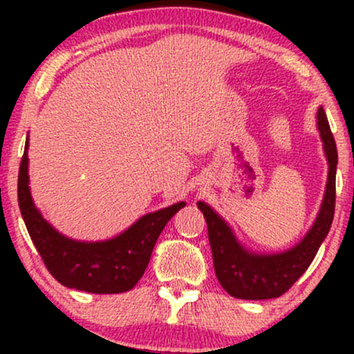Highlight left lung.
<instances>
[{"label":"left lung","mask_w":354,"mask_h":354,"mask_svg":"<svg viewBox=\"0 0 354 354\" xmlns=\"http://www.w3.org/2000/svg\"><path fill=\"white\" fill-rule=\"evenodd\" d=\"M26 136L18 173V205L31 241L44 266L63 286L96 295L124 293L143 276L154 243L185 203L154 211L133 223L128 230L104 241H76L55 230L35 206L28 176Z\"/></svg>","instance_id":"obj_1"}]
</instances>
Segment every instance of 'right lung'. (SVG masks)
Here are the masks:
<instances>
[{
    "label": "right lung",
    "instance_id": "1",
    "mask_svg": "<svg viewBox=\"0 0 354 354\" xmlns=\"http://www.w3.org/2000/svg\"><path fill=\"white\" fill-rule=\"evenodd\" d=\"M318 129L328 160L326 189L315 225L299 241V245L291 248L290 251L271 256L248 253L236 241L225 219L219 218L208 205L198 203V208L205 214L208 225V238L218 281L234 298L268 299L281 296L311 265L318 248L331 228L336 201L338 151L326 118L318 120Z\"/></svg>",
    "mask_w": 354,
    "mask_h": 354
}]
</instances>
